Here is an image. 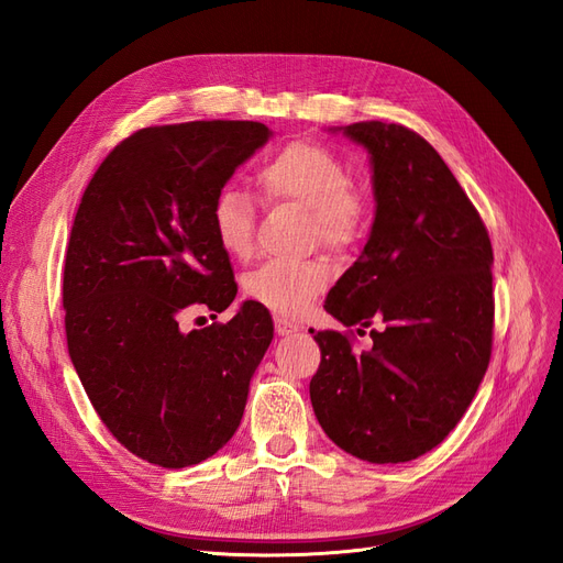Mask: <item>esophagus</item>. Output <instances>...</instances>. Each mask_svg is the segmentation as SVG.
Instances as JSON below:
<instances>
[{"label":"esophagus","mask_w":563,"mask_h":563,"mask_svg":"<svg viewBox=\"0 0 563 563\" xmlns=\"http://www.w3.org/2000/svg\"><path fill=\"white\" fill-rule=\"evenodd\" d=\"M274 324H276V334L278 336H289V334H295L299 328L295 322H289L285 316H276L274 318Z\"/></svg>","instance_id":"obj_1"}]
</instances>
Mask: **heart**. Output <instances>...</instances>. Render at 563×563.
<instances>
[{
    "mask_svg": "<svg viewBox=\"0 0 563 563\" xmlns=\"http://www.w3.org/2000/svg\"><path fill=\"white\" fill-rule=\"evenodd\" d=\"M271 203H295L308 210L313 233L328 247L343 250L362 231L365 201L353 187V173L339 154L318 142H289L271 154L255 175ZM210 229L229 257L247 260L255 250V206L252 198L224 187L210 208ZM332 278L322 260L268 262L245 280L250 299L285 316L306 311Z\"/></svg>",
    "mask_w": 563,
    "mask_h": 563,
    "instance_id": "obj_1",
    "label": "heart"
}]
</instances>
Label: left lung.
I'll use <instances>...</instances> for the list:
<instances>
[{
    "instance_id": "obj_1",
    "label": "left lung",
    "mask_w": 563,
    "mask_h": 563,
    "mask_svg": "<svg viewBox=\"0 0 563 563\" xmlns=\"http://www.w3.org/2000/svg\"><path fill=\"white\" fill-rule=\"evenodd\" d=\"M330 131L367 150L376 210L324 311L346 328H369L374 318L386 328L372 330L369 351H355L341 332H318L322 360L308 390L339 449L367 463H405L456 428L486 374L494 250L475 206L421 135L384 121Z\"/></svg>"
}]
</instances>
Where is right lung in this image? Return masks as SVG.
Instances as JSON below:
<instances>
[{
  "instance_id": "1",
  "label": "right lung",
  "mask_w": 563,
  "mask_h": 563,
  "mask_svg": "<svg viewBox=\"0 0 563 563\" xmlns=\"http://www.w3.org/2000/svg\"><path fill=\"white\" fill-rule=\"evenodd\" d=\"M271 135L257 121L142 129L84 191L63 274L67 349L102 423L147 463L179 470L220 451L274 339L257 301L227 324H179L191 308L222 313L239 292L210 208Z\"/></svg>"
}]
</instances>
